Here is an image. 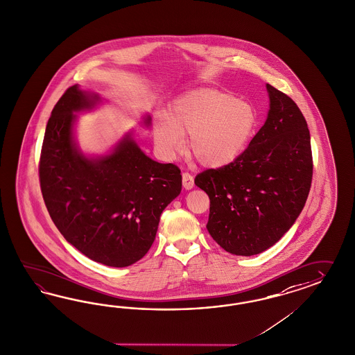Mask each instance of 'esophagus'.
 Segmentation results:
<instances>
[{
    "mask_svg": "<svg viewBox=\"0 0 355 355\" xmlns=\"http://www.w3.org/2000/svg\"><path fill=\"white\" fill-rule=\"evenodd\" d=\"M182 183L183 187L186 190H191L193 187V177L190 173H182Z\"/></svg>",
    "mask_w": 355,
    "mask_h": 355,
    "instance_id": "obj_1",
    "label": "esophagus"
}]
</instances>
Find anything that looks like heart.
I'll list each match as a JSON object with an SVG mask.
<instances>
[{
    "label": "heart",
    "instance_id": "b5f03b06",
    "mask_svg": "<svg viewBox=\"0 0 355 355\" xmlns=\"http://www.w3.org/2000/svg\"><path fill=\"white\" fill-rule=\"evenodd\" d=\"M257 126V112L248 101L232 94L198 88L178 97L169 116L160 113L153 121V135L164 156L172 157L184 147L205 166L218 168L243 152Z\"/></svg>",
    "mask_w": 355,
    "mask_h": 355
}]
</instances>
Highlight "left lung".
I'll use <instances>...</instances> for the list:
<instances>
[{"mask_svg": "<svg viewBox=\"0 0 355 355\" xmlns=\"http://www.w3.org/2000/svg\"><path fill=\"white\" fill-rule=\"evenodd\" d=\"M266 123L236 160L195 177L209 196L207 229L227 252L257 255L284 236L304 207L312 181L310 131L291 97L267 85Z\"/></svg>", "mask_w": 355, "mask_h": 355, "instance_id": "8db88e82", "label": "left lung"}]
</instances>
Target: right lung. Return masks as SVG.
<instances>
[{
    "instance_id": "right-lung-1",
    "label": "right lung",
    "mask_w": 355,
    "mask_h": 355,
    "mask_svg": "<svg viewBox=\"0 0 355 355\" xmlns=\"http://www.w3.org/2000/svg\"><path fill=\"white\" fill-rule=\"evenodd\" d=\"M97 101L78 85L64 91L46 123L39 178L64 239L87 258L121 268L148 252L162 211L181 193L182 175L177 165L146 156L130 134L110 155L86 157L73 139L74 112Z\"/></svg>"
}]
</instances>
